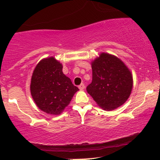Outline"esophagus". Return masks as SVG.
Masks as SVG:
<instances>
[{"label": "esophagus", "instance_id": "obj_1", "mask_svg": "<svg viewBox=\"0 0 160 160\" xmlns=\"http://www.w3.org/2000/svg\"><path fill=\"white\" fill-rule=\"evenodd\" d=\"M78 87H79V89H80V90H83L84 88H85V85H84L83 83H81L80 86H78Z\"/></svg>", "mask_w": 160, "mask_h": 160}]
</instances>
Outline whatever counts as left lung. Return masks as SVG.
Segmentation results:
<instances>
[{
	"label": "left lung",
	"instance_id": "8db88e82",
	"mask_svg": "<svg viewBox=\"0 0 160 160\" xmlns=\"http://www.w3.org/2000/svg\"><path fill=\"white\" fill-rule=\"evenodd\" d=\"M92 81L86 91L100 108L113 111L120 107L131 95L133 78L122 60L113 55L102 52L91 62Z\"/></svg>",
	"mask_w": 160,
	"mask_h": 160
}]
</instances>
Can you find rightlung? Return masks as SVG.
Instances as JSON below:
<instances>
[{"mask_svg":"<svg viewBox=\"0 0 160 160\" xmlns=\"http://www.w3.org/2000/svg\"><path fill=\"white\" fill-rule=\"evenodd\" d=\"M62 68L51 56L40 60L33 71L31 94L38 108L48 114H61L79 90L63 74Z\"/></svg>","mask_w":160,"mask_h":160,"instance_id":"add662e5","label":"right lung"}]
</instances>
